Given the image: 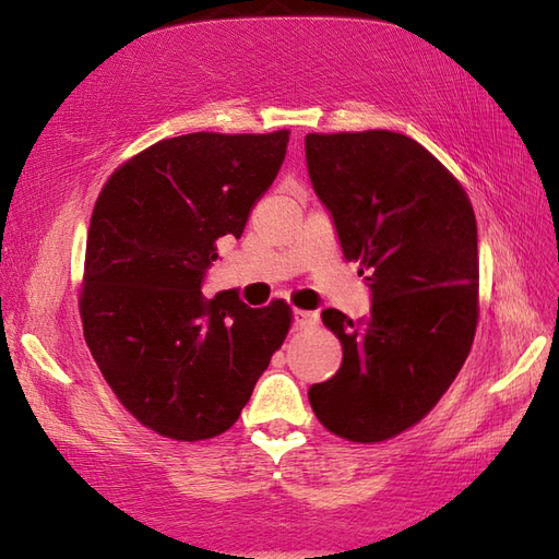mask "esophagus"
I'll return each instance as SVG.
<instances>
[{"label": "esophagus", "instance_id": "esophagus-1", "mask_svg": "<svg viewBox=\"0 0 559 559\" xmlns=\"http://www.w3.org/2000/svg\"><path fill=\"white\" fill-rule=\"evenodd\" d=\"M293 321H295L297 328H311V325L319 323V317L313 311H307V309H295Z\"/></svg>", "mask_w": 559, "mask_h": 559}]
</instances>
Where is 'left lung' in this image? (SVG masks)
<instances>
[{
	"label": "left lung",
	"instance_id": "8db88e82",
	"mask_svg": "<svg viewBox=\"0 0 559 559\" xmlns=\"http://www.w3.org/2000/svg\"><path fill=\"white\" fill-rule=\"evenodd\" d=\"M309 179L359 262L370 313H321L342 342L309 404L333 435L373 443L420 423L463 368L479 319L477 219L463 186L406 134H307Z\"/></svg>",
	"mask_w": 559,
	"mask_h": 559
}]
</instances>
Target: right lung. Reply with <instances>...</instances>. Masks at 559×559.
I'll return each instance as SVG.
<instances>
[{
	"label": "right lung",
	"mask_w": 559,
	"mask_h": 559,
	"mask_svg": "<svg viewBox=\"0 0 559 559\" xmlns=\"http://www.w3.org/2000/svg\"><path fill=\"white\" fill-rule=\"evenodd\" d=\"M271 134L163 139L112 171L84 257V340L110 390L153 432L212 439L231 427L290 328L276 299L200 293L224 236L240 238L288 151Z\"/></svg>",
	"instance_id": "obj_1"
}]
</instances>
